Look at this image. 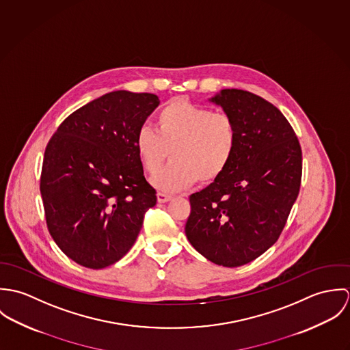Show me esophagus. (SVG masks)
Here are the masks:
<instances>
[{"instance_id": "34e87169", "label": "esophagus", "mask_w": 350, "mask_h": 350, "mask_svg": "<svg viewBox=\"0 0 350 350\" xmlns=\"http://www.w3.org/2000/svg\"><path fill=\"white\" fill-rule=\"evenodd\" d=\"M170 200H171V196H168L165 193H157V202L159 203H165Z\"/></svg>"}]
</instances>
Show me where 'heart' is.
Wrapping results in <instances>:
<instances>
[{"mask_svg": "<svg viewBox=\"0 0 350 350\" xmlns=\"http://www.w3.org/2000/svg\"><path fill=\"white\" fill-rule=\"evenodd\" d=\"M234 120L219 111L176 98L165 103L154 118V129L143 126L136 136L137 156L156 174L170 150L171 163L152 178L161 191H178L196 183L207 185L229 167L237 148Z\"/></svg>", "mask_w": 350, "mask_h": 350, "instance_id": "1", "label": "heart"}]
</instances>
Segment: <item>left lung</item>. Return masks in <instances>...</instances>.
<instances>
[{
  "mask_svg": "<svg viewBox=\"0 0 350 350\" xmlns=\"http://www.w3.org/2000/svg\"><path fill=\"white\" fill-rule=\"evenodd\" d=\"M237 126V148L226 171L190 196V244L214 264L240 267L279 239L301 179L298 137L271 102L237 89L210 98Z\"/></svg>",
  "mask_w": 350,
  "mask_h": 350,
  "instance_id": "8db88e82",
  "label": "left lung"
}]
</instances>
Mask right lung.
<instances>
[{"instance_id":"1","label":"right lung","mask_w":350,"mask_h":350,"mask_svg":"<svg viewBox=\"0 0 350 350\" xmlns=\"http://www.w3.org/2000/svg\"><path fill=\"white\" fill-rule=\"evenodd\" d=\"M159 97L111 92L71 113L44 152L40 193L51 237L92 269L117 262L142 230L156 191L135 140Z\"/></svg>"}]
</instances>
